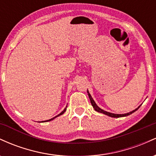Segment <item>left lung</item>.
Listing matches in <instances>:
<instances>
[{"label": "left lung", "instance_id": "left-lung-1", "mask_svg": "<svg viewBox=\"0 0 156 156\" xmlns=\"http://www.w3.org/2000/svg\"><path fill=\"white\" fill-rule=\"evenodd\" d=\"M87 93H88V95H89V99H90V102L91 103H92V105L93 106V108H94V110L96 111V112H100V113H103V114H105V115H108L109 117H126V116H128L130 115V114H133V112H135L137 110L138 108H139V107H138L136 109H135V110L132 111V112H130L129 113H127V114H112V113H110V112H105V111L103 110V109H101V108H99V107L97 105V104L95 103V102L94 101V100H93V98H92V96H91V94L89 93V91L87 90Z\"/></svg>", "mask_w": 156, "mask_h": 156}]
</instances>
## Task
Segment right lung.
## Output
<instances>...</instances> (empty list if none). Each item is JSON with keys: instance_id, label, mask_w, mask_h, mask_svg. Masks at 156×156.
Listing matches in <instances>:
<instances>
[{"instance_id": "right-lung-1", "label": "right lung", "mask_w": 156, "mask_h": 156, "mask_svg": "<svg viewBox=\"0 0 156 156\" xmlns=\"http://www.w3.org/2000/svg\"><path fill=\"white\" fill-rule=\"evenodd\" d=\"M67 106H66V108H64V110H63V111H62V112H61L59 114H58V115H57V116H55V117L52 118V119H48V120H46V121H42V122H49V121H51V120H53V119H54L55 117H58V116H60V115H62V114H64V113L66 112V110H67Z\"/></svg>"}]
</instances>
